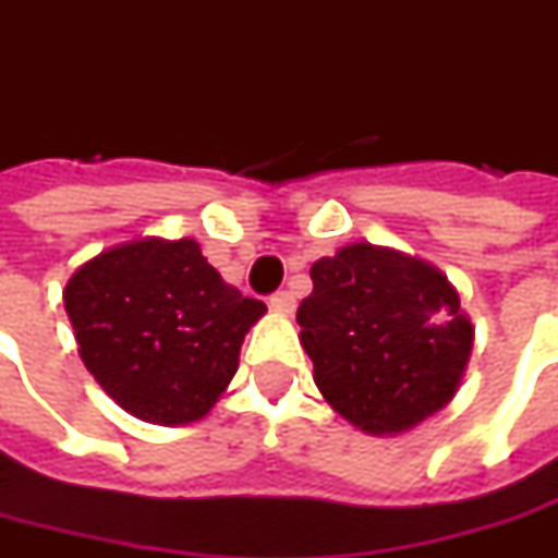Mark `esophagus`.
<instances>
[{
  "instance_id": "34e87169",
  "label": "esophagus",
  "mask_w": 558,
  "mask_h": 558,
  "mask_svg": "<svg viewBox=\"0 0 558 558\" xmlns=\"http://www.w3.org/2000/svg\"><path fill=\"white\" fill-rule=\"evenodd\" d=\"M268 305H271L275 312H280V315H290V312L296 308V296H293L290 290H278L275 296L268 299Z\"/></svg>"
}]
</instances>
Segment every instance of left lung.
<instances>
[{"mask_svg":"<svg viewBox=\"0 0 558 558\" xmlns=\"http://www.w3.org/2000/svg\"><path fill=\"white\" fill-rule=\"evenodd\" d=\"M296 320L330 408L371 435H395L441 411L472 355V324L448 278L374 243L312 265Z\"/></svg>","mask_w":558,"mask_h":558,"instance_id":"8db88e82","label":"left lung"}]
</instances>
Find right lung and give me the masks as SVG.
Here are the masks:
<instances>
[{
	"mask_svg": "<svg viewBox=\"0 0 558 558\" xmlns=\"http://www.w3.org/2000/svg\"><path fill=\"white\" fill-rule=\"evenodd\" d=\"M64 308L88 374L123 411L160 426L209 413L265 315V302L225 283L187 238L88 259L64 287Z\"/></svg>",
	"mask_w": 558,
	"mask_h": 558,
	"instance_id": "right-lung-1",
	"label": "right lung"
}]
</instances>
